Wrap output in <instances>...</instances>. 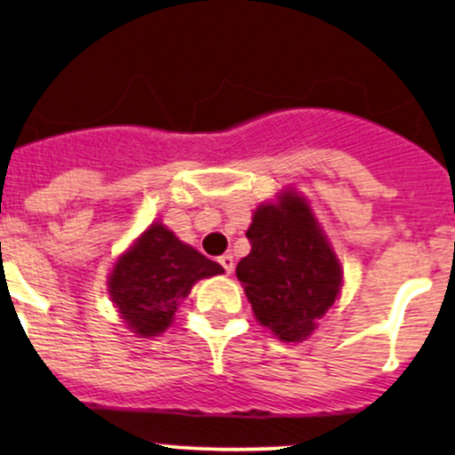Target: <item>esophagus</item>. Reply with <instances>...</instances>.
I'll return each instance as SVG.
<instances>
[{
	"instance_id": "34e87169",
	"label": "esophagus",
	"mask_w": 455,
	"mask_h": 455,
	"mask_svg": "<svg viewBox=\"0 0 455 455\" xmlns=\"http://www.w3.org/2000/svg\"><path fill=\"white\" fill-rule=\"evenodd\" d=\"M218 263L224 267V272H227V274H233V269H235V261H233V254H222V257L218 259Z\"/></svg>"
}]
</instances>
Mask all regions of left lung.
Returning a JSON list of instances; mask_svg holds the SVG:
<instances>
[{"label": "left lung", "instance_id": "obj_1", "mask_svg": "<svg viewBox=\"0 0 455 455\" xmlns=\"http://www.w3.org/2000/svg\"><path fill=\"white\" fill-rule=\"evenodd\" d=\"M251 254L237 263L254 317L283 341H304L341 291L337 254L307 198L287 189L252 216Z\"/></svg>", "mask_w": 455, "mask_h": 455}]
</instances>
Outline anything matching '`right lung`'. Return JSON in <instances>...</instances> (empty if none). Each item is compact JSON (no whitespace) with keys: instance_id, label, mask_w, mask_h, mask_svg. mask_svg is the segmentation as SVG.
Masks as SVG:
<instances>
[{"instance_id":"add662e5","label":"right lung","mask_w":455,"mask_h":455,"mask_svg":"<svg viewBox=\"0 0 455 455\" xmlns=\"http://www.w3.org/2000/svg\"><path fill=\"white\" fill-rule=\"evenodd\" d=\"M222 272L220 263L155 222L114 263L108 291L129 331L151 339L171 326L194 283Z\"/></svg>"}]
</instances>
